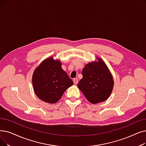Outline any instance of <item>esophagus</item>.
<instances>
[{"instance_id": "1", "label": "esophagus", "mask_w": 146, "mask_h": 146, "mask_svg": "<svg viewBox=\"0 0 146 146\" xmlns=\"http://www.w3.org/2000/svg\"><path fill=\"white\" fill-rule=\"evenodd\" d=\"M73 83H74V84H75V85H77V84H78V79H77V78H74V79H73Z\"/></svg>"}]
</instances>
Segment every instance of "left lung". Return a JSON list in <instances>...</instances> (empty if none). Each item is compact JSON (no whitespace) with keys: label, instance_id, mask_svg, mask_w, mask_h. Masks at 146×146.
<instances>
[{"label":"left lung","instance_id":"8db88e82","mask_svg":"<svg viewBox=\"0 0 146 146\" xmlns=\"http://www.w3.org/2000/svg\"><path fill=\"white\" fill-rule=\"evenodd\" d=\"M84 67L83 76L78 83V88L86 98L92 104L103 102L112 92L114 80L113 76L104 61L100 57Z\"/></svg>","mask_w":146,"mask_h":146}]
</instances>
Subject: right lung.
<instances>
[{
    "instance_id": "right-lung-1",
    "label": "right lung",
    "mask_w": 146,
    "mask_h": 146,
    "mask_svg": "<svg viewBox=\"0 0 146 146\" xmlns=\"http://www.w3.org/2000/svg\"><path fill=\"white\" fill-rule=\"evenodd\" d=\"M59 60L52 56L44 60L35 70L32 76L33 90L44 102L58 101L67 89L73 85L72 80L62 70Z\"/></svg>"
}]
</instances>
